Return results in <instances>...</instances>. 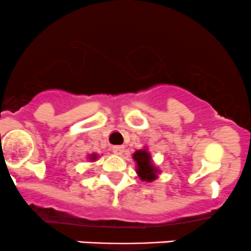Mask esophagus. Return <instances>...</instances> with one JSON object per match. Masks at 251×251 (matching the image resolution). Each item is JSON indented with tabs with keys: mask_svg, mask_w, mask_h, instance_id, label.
I'll return each instance as SVG.
<instances>
[{
	"mask_svg": "<svg viewBox=\"0 0 251 251\" xmlns=\"http://www.w3.org/2000/svg\"><path fill=\"white\" fill-rule=\"evenodd\" d=\"M124 151H125V147L124 146H114L113 147V151H114V154H116V155H121V154L124 153Z\"/></svg>",
	"mask_w": 251,
	"mask_h": 251,
	"instance_id": "obj_1",
	"label": "esophagus"
}]
</instances>
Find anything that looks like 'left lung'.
<instances>
[{
	"label": "left lung",
	"instance_id": "8db88e82",
	"mask_svg": "<svg viewBox=\"0 0 251 251\" xmlns=\"http://www.w3.org/2000/svg\"><path fill=\"white\" fill-rule=\"evenodd\" d=\"M133 159H135L136 164H137V169L136 173L142 181L151 182L158 177L159 169L154 166L151 163V156L147 149H140L133 153Z\"/></svg>",
	"mask_w": 251,
	"mask_h": 251
}]
</instances>
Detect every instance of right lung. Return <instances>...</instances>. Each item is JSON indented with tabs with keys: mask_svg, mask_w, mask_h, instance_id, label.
Returning <instances> with one entry per match:
<instances>
[{
	"mask_svg": "<svg viewBox=\"0 0 251 251\" xmlns=\"http://www.w3.org/2000/svg\"><path fill=\"white\" fill-rule=\"evenodd\" d=\"M90 156V160H96V159H98V155L97 154H91V155H88Z\"/></svg>",
	"mask_w": 251,
	"mask_h": 251,
	"instance_id": "add662e5",
	"label": "right lung"
}]
</instances>
